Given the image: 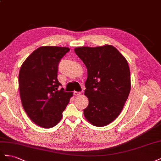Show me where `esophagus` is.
<instances>
[{
	"mask_svg": "<svg viewBox=\"0 0 161 161\" xmlns=\"http://www.w3.org/2000/svg\"><path fill=\"white\" fill-rule=\"evenodd\" d=\"M81 94V92H76V91L73 92V95L74 96H80Z\"/></svg>",
	"mask_w": 161,
	"mask_h": 161,
	"instance_id": "obj_1",
	"label": "esophagus"
}]
</instances>
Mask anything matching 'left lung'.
Returning <instances> with one entry per match:
<instances>
[{
    "label": "left lung",
    "mask_w": 161,
    "mask_h": 161,
    "mask_svg": "<svg viewBox=\"0 0 161 161\" xmlns=\"http://www.w3.org/2000/svg\"><path fill=\"white\" fill-rule=\"evenodd\" d=\"M74 50L88 73L84 94L89 104L84 109V116L93 125H108L121 113L130 92L128 63L111 45L77 47Z\"/></svg>",
    "instance_id": "1"
}]
</instances>
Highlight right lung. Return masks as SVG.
<instances>
[{
	"mask_svg": "<svg viewBox=\"0 0 161 161\" xmlns=\"http://www.w3.org/2000/svg\"><path fill=\"white\" fill-rule=\"evenodd\" d=\"M70 49L42 47L35 50L22 64L19 74L21 103L36 125L51 128L58 124L73 92H66L57 80L58 65Z\"/></svg>",
	"mask_w": 161,
	"mask_h": 161,
	"instance_id": "add662e5",
	"label": "right lung"
}]
</instances>
